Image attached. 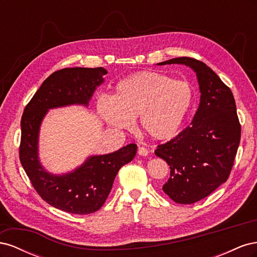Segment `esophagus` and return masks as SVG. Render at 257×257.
<instances>
[{
  "mask_svg": "<svg viewBox=\"0 0 257 257\" xmlns=\"http://www.w3.org/2000/svg\"><path fill=\"white\" fill-rule=\"evenodd\" d=\"M137 152L139 155H142V157H147L148 153H149V151H148L145 147H138Z\"/></svg>",
  "mask_w": 257,
  "mask_h": 257,
  "instance_id": "1",
  "label": "esophagus"
}]
</instances>
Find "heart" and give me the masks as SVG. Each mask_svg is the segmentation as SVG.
Listing matches in <instances>:
<instances>
[{
    "label": "heart",
    "mask_w": 257,
    "mask_h": 257,
    "mask_svg": "<svg viewBox=\"0 0 257 257\" xmlns=\"http://www.w3.org/2000/svg\"><path fill=\"white\" fill-rule=\"evenodd\" d=\"M191 85L158 72H141L116 83L112 97L98 99L97 109L111 127H132L139 115L145 133L155 141L177 135L193 104Z\"/></svg>",
    "instance_id": "heart-1"
}]
</instances>
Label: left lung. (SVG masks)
<instances>
[{"mask_svg":"<svg viewBox=\"0 0 257 257\" xmlns=\"http://www.w3.org/2000/svg\"><path fill=\"white\" fill-rule=\"evenodd\" d=\"M166 64H182L193 69L200 99L191 125L160 145L154 153L170 168L163 191L178 204H194L227 180L240 143L241 126L234 95L211 68L186 57L158 63Z\"/></svg>","mask_w":257,"mask_h":257,"instance_id":"1","label":"left lung"}]
</instances>
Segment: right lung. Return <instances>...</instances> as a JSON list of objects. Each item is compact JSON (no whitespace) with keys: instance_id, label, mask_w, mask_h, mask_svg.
I'll return each instance as SVG.
<instances>
[{"instance_id":"right-lung-1","label":"right lung","mask_w":257,"mask_h":257,"mask_svg":"<svg viewBox=\"0 0 257 257\" xmlns=\"http://www.w3.org/2000/svg\"><path fill=\"white\" fill-rule=\"evenodd\" d=\"M106 74L104 67H73L54 72L42 83L21 118L22 167L46 203L68 213L97 211L109 195L119 169L136 155L137 146L130 144L111 153L89 155L80 166L63 174L48 172L41 162L40 132L46 114L50 109L73 105L88 108Z\"/></svg>"}]
</instances>
